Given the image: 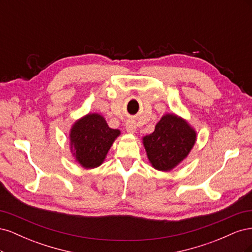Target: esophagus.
<instances>
[{
	"label": "esophagus",
	"instance_id": "esophagus-1",
	"mask_svg": "<svg viewBox=\"0 0 252 252\" xmlns=\"http://www.w3.org/2000/svg\"><path fill=\"white\" fill-rule=\"evenodd\" d=\"M126 130L129 133H133L136 130V123L133 120H129L126 122Z\"/></svg>",
	"mask_w": 252,
	"mask_h": 252
}]
</instances>
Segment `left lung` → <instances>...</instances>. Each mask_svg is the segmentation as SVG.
<instances>
[{"label":"left lung","mask_w":252,"mask_h":252,"mask_svg":"<svg viewBox=\"0 0 252 252\" xmlns=\"http://www.w3.org/2000/svg\"><path fill=\"white\" fill-rule=\"evenodd\" d=\"M143 140L152 166L167 171L187 157L195 143V132L184 120L166 114L157 124L155 131Z\"/></svg>","instance_id":"8db88e82"}]
</instances>
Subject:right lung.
Returning <instances> with one entry per match:
<instances>
[{"label":"right lung","mask_w":252,"mask_h":252,"mask_svg":"<svg viewBox=\"0 0 252 252\" xmlns=\"http://www.w3.org/2000/svg\"><path fill=\"white\" fill-rule=\"evenodd\" d=\"M119 134L118 129L109 128L100 114H88L71 129L70 141L75 158L85 168L100 166Z\"/></svg>","instance_id":"obj_1"}]
</instances>
